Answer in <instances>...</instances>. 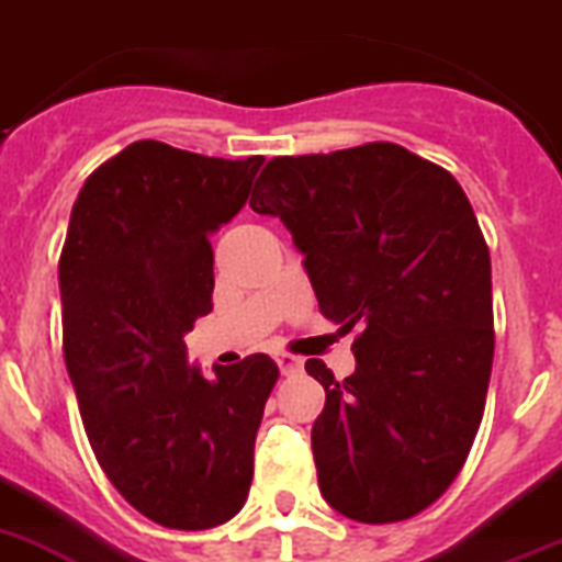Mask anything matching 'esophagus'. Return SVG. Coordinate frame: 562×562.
I'll return each mask as SVG.
<instances>
[{"label":"esophagus","mask_w":562,"mask_h":562,"mask_svg":"<svg viewBox=\"0 0 562 562\" xmlns=\"http://www.w3.org/2000/svg\"><path fill=\"white\" fill-rule=\"evenodd\" d=\"M273 360H277V366H280L282 374H296V371L303 369V360H300V357H291V353H285V351L277 353Z\"/></svg>","instance_id":"obj_1"}]
</instances>
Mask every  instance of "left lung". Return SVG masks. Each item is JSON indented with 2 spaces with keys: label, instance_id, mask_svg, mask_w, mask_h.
Wrapping results in <instances>:
<instances>
[{
  "label": "left lung",
  "instance_id": "obj_1",
  "mask_svg": "<svg viewBox=\"0 0 562 562\" xmlns=\"http://www.w3.org/2000/svg\"><path fill=\"white\" fill-rule=\"evenodd\" d=\"M251 209L280 216L319 311L357 369L325 389L311 428L325 503L360 522L408 520L463 469L494 360L492 259L460 182L394 143L277 157Z\"/></svg>",
  "mask_w": 562,
  "mask_h": 562
}]
</instances>
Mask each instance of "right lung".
<instances>
[{"label":"right lung","mask_w":562,"mask_h":562,"mask_svg":"<svg viewBox=\"0 0 562 562\" xmlns=\"http://www.w3.org/2000/svg\"><path fill=\"white\" fill-rule=\"evenodd\" d=\"M266 159L143 139L85 179L59 257L63 346L85 434L116 492L165 529L243 508L280 369L266 353L214 376L186 334L214 303L211 234L243 211Z\"/></svg>","instance_id":"obj_1"}]
</instances>
